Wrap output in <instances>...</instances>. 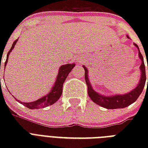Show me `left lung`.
<instances>
[{"mask_svg":"<svg viewBox=\"0 0 148 148\" xmlns=\"http://www.w3.org/2000/svg\"><path fill=\"white\" fill-rule=\"evenodd\" d=\"M128 38V36H127ZM136 47L139 50V47L136 44H134ZM139 58L141 60V65H140V69L141 71V77H140V81L138 86L136 87L131 92L127 93L126 95H114V96H110V97H106L103 95H101L98 93H97L95 90H94L91 88L89 80H88V69L84 66H83L84 69L85 71V81L87 85H88V93L90 98L95 103H96L98 105L101 106L107 109H117V108H124L127 106L131 105L134 101H137V99L140 96V95L142 93L143 89L145 88V82H146V72H145V65L144 62V58L140 52L139 50ZM148 70V65H147ZM147 85H148V78H147Z\"/></svg>","mask_w":148,"mask_h":148,"instance_id":"8db88e82","label":"left lung"}]
</instances>
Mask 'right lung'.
Wrapping results in <instances>:
<instances>
[{"label":"right lung","mask_w":148,"mask_h":148,"mask_svg":"<svg viewBox=\"0 0 148 148\" xmlns=\"http://www.w3.org/2000/svg\"><path fill=\"white\" fill-rule=\"evenodd\" d=\"M17 41V39L13 43L12 47L10 49V51H8V55H7V60L5 61V64H4V67H5L7 62H8V56H9L10 52L12 51V50L14 49V47ZM74 66H75V64H68L62 65L60 67V69H59L58 75L57 77V80H56L55 84H53V87L51 92L48 95H46V96H44L41 98L38 99V101H33V102H29V103H23L24 105L27 107V108H28L29 109H38V108H45V107H47V106L51 105V104H53L55 102H57V101L60 98L61 95H62L63 84L64 83L67 75L69 74L70 72L71 71V70L74 68ZM19 102L22 103L21 101H19Z\"/></svg>","instance_id":"obj_1"}]
</instances>
